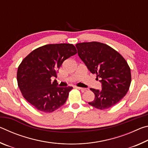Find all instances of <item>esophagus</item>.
Returning a JSON list of instances; mask_svg holds the SVG:
<instances>
[{
    "instance_id": "1",
    "label": "esophagus",
    "mask_w": 148,
    "mask_h": 148,
    "mask_svg": "<svg viewBox=\"0 0 148 148\" xmlns=\"http://www.w3.org/2000/svg\"><path fill=\"white\" fill-rule=\"evenodd\" d=\"M76 88L78 89H79V90H81V91H82V92H84V91H87V89H86V88H82V87H76Z\"/></svg>"
}]
</instances>
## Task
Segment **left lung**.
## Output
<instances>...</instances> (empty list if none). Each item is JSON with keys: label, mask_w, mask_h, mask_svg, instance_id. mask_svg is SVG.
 Masks as SVG:
<instances>
[{"label": "left lung", "mask_w": 148, "mask_h": 148, "mask_svg": "<svg viewBox=\"0 0 148 148\" xmlns=\"http://www.w3.org/2000/svg\"><path fill=\"white\" fill-rule=\"evenodd\" d=\"M76 46L80 59L102 84L101 91L90 89L94 92L95 99L88 104L101 110L114 106L126 95L131 85V69L126 60L101 42H82Z\"/></svg>", "instance_id": "left-lung-1"}]
</instances>
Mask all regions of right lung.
<instances>
[{
  "label": "right lung",
  "mask_w": 148,
  "mask_h": 148,
  "mask_svg": "<svg viewBox=\"0 0 148 148\" xmlns=\"http://www.w3.org/2000/svg\"><path fill=\"white\" fill-rule=\"evenodd\" d=\"M76 53L73 44H47L23 59L17 69V85L23 97L35 108L50 113L65 103L73 87L57 86L51 77H57L63 61Z\"/></svg>",
  "instance_id": "right-lung-1"
}]
</instances>
